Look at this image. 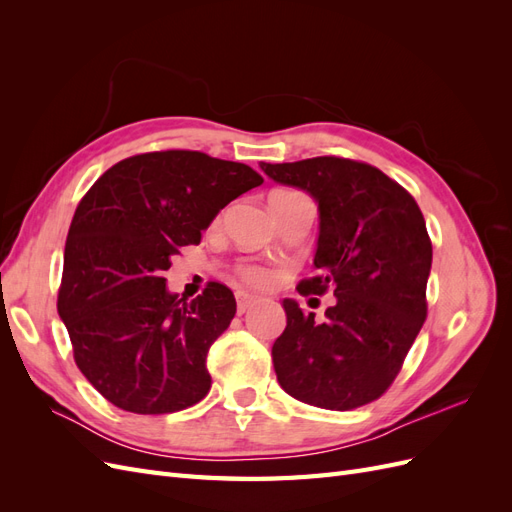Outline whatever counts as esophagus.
I'll return each mask as SVG.
<instances>
[{
  "mask_svg": "<svg viewBox=\"0 0 512 512\" xmlns=\"http://www.w3.org/2000/svg\"><path fill=\"white\" fill-rule=\"evenodd\" d=\"M254 303H256L254 294H247V292H243V290L237 292V309H239V314H245L247 309H250Z\"/></svg>",
  "mask_w": 512,
  "mask_h": 512,
  "instance_id": "esophagus-1",
  "label": "esophagus"
}]
</instances>
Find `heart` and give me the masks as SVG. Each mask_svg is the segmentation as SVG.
Returning <instances> with one entry per match:
<instances>
[{"mask_svg": "<svg viewBox=\"0 0 512 512\" xmlns=\"http://www.w3.org/2000/svg\"><path fill=\"white\" fill-rule=\"evenodd\" d=\"M275 194H290V190H275V192H271V196H275ZM237 275L241 277L243 282L252 284V286H265L271 280V273L267 269H262L258 265H252V262H241V265L237 267Z\"/></svg>", "mask_w": 512, "mask_h": 512, "instance_id": "1", "label": "heart"}]
</instances>
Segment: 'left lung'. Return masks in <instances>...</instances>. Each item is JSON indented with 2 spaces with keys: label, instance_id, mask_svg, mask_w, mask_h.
<instances>
[{
  "label": "left lung",
  "instance_id": "obj_1",
  "mask_svg": "<svg viewBox=\"0 0 512 512\" xmlns=\"http://www.w3.org/2000/svg\"><path fill=\"white\" fill-rule=\"evenodd\" d=\"M260 168L318 200V275L299 294L337 299L324 320L286 299L273 344L282 389L309 406L354 410L380 399L427 318L431 239L412 194L367 162L320 156Z\"/></svg>",
  "mask_w": 512,
  "mask_h": 512
}]
</instances>
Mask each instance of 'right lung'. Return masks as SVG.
I'll use <instances>...</instances> for the list:
<instances>
[{
  "label": "right lung",
  "instance_id": "obj_1",
  "mask_svg": "<svg viewBox=\"0 0 512 512\" xmlns=\"http://www.w3.org/2000/svg\"><path fill=\"white\" fill-rule=\"evenodd\" d=\"M262 181L247 164L166 149L117 162L81 198L57 312L76 367L113 406L170 414L209 393L207 352L235 318V294L209 282L185 301L166 290L164 271L183 245L200 243L220 209Z\"/></svg>",
  "mask_w": 512,
  "mask_h": 512
}]
</instances>
